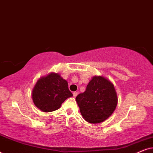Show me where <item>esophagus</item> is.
Wrapping results in <instances>:
<instances>
[{"mask_svg": "<svg viewBox=\"0 0 153 153\" xmlns=\"http://www.w3.org/2000/svg\"><path fill=\"white\" fill-rule=\"evenodd\" d=\"M77 95H78V92L76 91V92H74V93H73V96H74V97H76Z\"/></svg>", "mask_w": 153, "mask_h": 153, "instance_id": "obj_1", "label": "esophagus"}]
</instances>
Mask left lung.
<instances>
[{
	"label": "left lung",
	"instance_id": "obj_1",
	"mask_svg": "<svg viewBox=\"0 0 153 153\" xmlns=\"http://www.w3.org/2000/svg\"><path fill=\"white\" fill-rule=\"evenodd\" d=\"M76 101L81 114L87 122L100 123L111 116L118 104V96L111 81L102 76H94L86 90Z\"/></svg>",
	"mask_w": 153,
	"mask_h": 153
}]
</instances>
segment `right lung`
I'll return each mask as SVG.
<instances>
[{
  "instance_id": "right-lung-1",
  "label": "right lung",
  "mask_w": 153,
  "mask_h": 153,
  "mask_svg": "<svg viewBox=\"0 0 153 153\" xmlns=\"http://www.w3.org/2000/svg\"><path fill=\"white\" fill-rule=\"evenodd\" d=\"M72 96L68 81L55 72L40 77L32 91L33 103L43 112L58 109L65 100Z\"/></svg>"
}]
</instances>
